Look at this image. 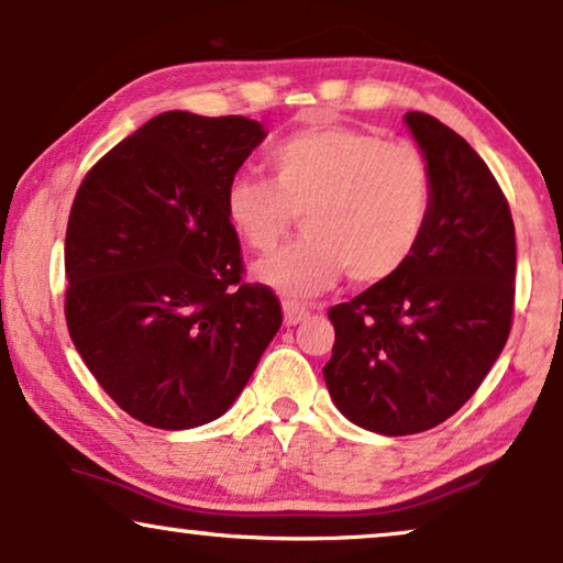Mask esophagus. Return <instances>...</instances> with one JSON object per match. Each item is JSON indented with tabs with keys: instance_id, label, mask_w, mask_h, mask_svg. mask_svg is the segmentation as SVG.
Segmentation results:
<instances>
[{
	"instance_id": "obj_1",
	"label": "esophagus",
	"mask_w": 563,
	"mask_h": 563,
	"mask_svg": "<svg viewBox=\"0 0 563 563\" xmlns=\"http://www.w3.org/2000/svg\"><path fill=\"white\" fill-rule=\"evenodd\" d=\"M282 310H284V322H287V325H297V322H302L307 314H310V310H307L305 305L295 302V299H284Z\"/></svg>"
}]
</instances>
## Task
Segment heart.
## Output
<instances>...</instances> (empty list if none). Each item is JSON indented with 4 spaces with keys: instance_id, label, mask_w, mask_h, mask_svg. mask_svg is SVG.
Here are the masks:
<instances>
[{
    "instance_id": "b5f03b06",
    "label": "heart",
    "mask_w": 563,
    "mask_h": 563,
    "mask_svg": "<svg viewBox=\"0 0 563 563\" xmlns=\"http://www.w3.org/2000/svg\"><path fill=\"white\" fill-rule=\"evenodd\" d=\"M272 179L238 174L225 214L253 251H272L302 212L307 235L253 266L284 295L307 297L349 272L356 284L397 276L420 249L433 212V172L418 145L372 130L302 128L268 153Z\"/></svg>"
}]
</instances>
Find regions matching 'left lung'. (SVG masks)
<instances>
[{
	"instance_id": "1",
	"label": "left lung",
	"mask_w": 563,
	"mask_h": 563,
	"mask_svg": "<svg viewBox=\"0 0 563 563\" xmlns=\"http://www.w3.org/2000/svg\"><path fill=\"white\" fill-rule=\"evenodd\" d=\"M433 172V212L402 272L330 307L322 368L338 410L382 435L441 426L479 389L515 312V225L487 164L449 125L407 112Z\"/></svg>"
}]
</instances>
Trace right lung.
I'll list each match as a JSON object with an SVG mask.
<instances>
[{
    "mask_svg": "<svg viewBox=\"0 0 563 563\" xmlns=\"http://www.w3.org/2000/svg\"><path fill=\"white\" fill-rule=\"evenodd\" d=\"M266 133L256 120L158 114L104 153L66 228V325L130 418L187 430L220 418L282 325L243 282L225 189Z\"/></svg>",
    "mask_w": 563,
    "mask_h": 563,
    "instance_id": "obj_1",
    "label": "right lung"
}]
</instances>
